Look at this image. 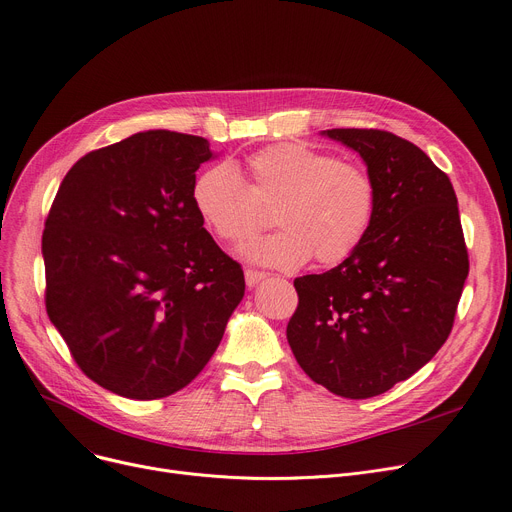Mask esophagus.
I'll list each match as a JSON object with an SVG mask.
<instances>
[{"label":"esophagus","instance_id":"obj_1","mask_svg":"<svg viewBox=\"0 0 512 512\" xmlns=\"http://www.w3.org/2000/svg\"><path fill=\"white\" fill-rule=\"evenodd\" d=\"M267 274L265 272H257V270H245V282L247 286H255L259 284Z\"/></svg>","mask_w":512,"mask_h":512}]
</instances>
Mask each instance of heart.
<instances>
[{"label":"heart","mask_w":512,"mask_h":512,"mask_svg":"<svg viewBox=\"0 0 512 512\" xmlns=\"http://www.w3.org/2000/svg\"><path fill=\"white\" fill-rule=\"evenodd\" d=\"M247 182L230 164L203 170L191 201L203 226L222 242H242L270 222L282 228L242 247L253 263L299 267L315 255L334 265L351 257L365 240L378 191L371 174L351 161L299 143H280L245 161Z\"/></svg>","instance_id":"heart-1"}]
</instances>
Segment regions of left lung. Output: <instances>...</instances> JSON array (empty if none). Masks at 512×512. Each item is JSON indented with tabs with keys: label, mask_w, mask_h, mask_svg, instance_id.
Returning <instances> with one entry per match:
<instances>
[{
	"label": "left lung",
	"mask_w": 512,
	"mask_h": 512,
	"mask_svg": "<svg viewBox=\"0 0 512 512\" xmlns=\"http://www.w3.org/2000/svg\"><path fill=\"white\" fill-rule=\"evenodd\" d=\"M378 191L359 249L324 274L294 280L286 338L315 384L371 398L411 378L446 342L469 274L450 178L417 145L375 128H332Z\"/></svg>",
	"instance_id": "obj_1"
}]
</instances>
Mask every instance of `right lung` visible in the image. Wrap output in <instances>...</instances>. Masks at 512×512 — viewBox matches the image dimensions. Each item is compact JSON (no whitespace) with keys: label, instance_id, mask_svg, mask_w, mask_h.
Masks as SVG:
<instances>
[{"label":"right lung","instance_id":"add662e5","mask_svg":"<svg viewBox=\"0 0 512 512\" xmlns=\"http://www.w3.org/2000/svg\"><path fill=\"white\" fill-rule=\"evenodd\" d=\"M209 141L147 130L80 157L43 230L45 307L101 388L134 400L191 384L245 294L193 207Z\"/></svg>","mask_w":512,"mask_h":512}]
</instances>
